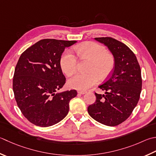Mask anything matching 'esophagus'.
Returning a JSON list of instances; mask_svg holds the SVG:
<instances>
[{"mask_svg": "<svg viewBox=\"0 0 156 156\" xmlns=\"http://www.w3.org/2000/svg\"><path fill=\"white\" fill-rule=\"evenodd\" d=\"M78 93L80 94H84L85 93H87V91H84V90H78Z\"/></svg>", "mask_w": 156, "mask_h": 156, "instance_id": "obj_1", "label": "esophagus"}]
</instances>
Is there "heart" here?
<instances>
[{
  "instance_id": "1",
  "label": "heart",
  "mask_w": 156,
  "mask_h": 156,
  "mask_svg": "<svg viewBox=\"0 0 156 156\" xmlns=\"http://www.w3.org/2000/svg\"><path fill=\"white\" fill-rule=\"evenodd\" d=\"M81 59H90L88 70L84 74H76L69 79V87L77 90H87L97 83L99 77L105 79L111 74L115 66V60L106 48L94 42H87L74 48ZM60 67L68 76H72L77 68V60L71 51H66L60 58Z\"/></svg>"
}]
</instances>
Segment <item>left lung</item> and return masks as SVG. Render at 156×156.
Listing matches in <instances>:
<instances>
[{
	"label": "left lung",
	"mask_w": 156,
	"mask_h": 156,
	"mask_svg": "<svg viewBox=\"0 0 156 156\" xmlns=\"http://www.w3.org/2000/svg\"><path fill=\"white\" fill-rule=\"evenodd\" d=\"M94 40L108 48L115 66L110 77L99 87L105 94L95 93V102L88 107V112L100 123L117 126L130 116L139 101L142 88L141 68L135 55L122 42L111 37Z\"/></svg>",
	"instance_id": "left-lung-1"
}]
</instances>
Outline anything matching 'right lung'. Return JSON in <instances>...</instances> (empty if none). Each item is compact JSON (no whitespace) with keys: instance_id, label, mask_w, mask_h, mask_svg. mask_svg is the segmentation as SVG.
Returning <instances> with one entry per match:
<instances>
[{"instance_id":"1","label":"right lung","mask_w":156,"mask_h":156,"mask_svg":"<svg viewBox=\"0 0 156 156\" xmlns=\"http://www.w3.org/2000/svg\"><path fill=\"white\" fill-rule=\"evenodd\" d=\"M76 41L43 39L23 52L15 67L13 89L21 113L30 122L53 126L65 118L76 90L58 92L66 83L60 67L65 48Z\"/></svg>"}]
</instances>
